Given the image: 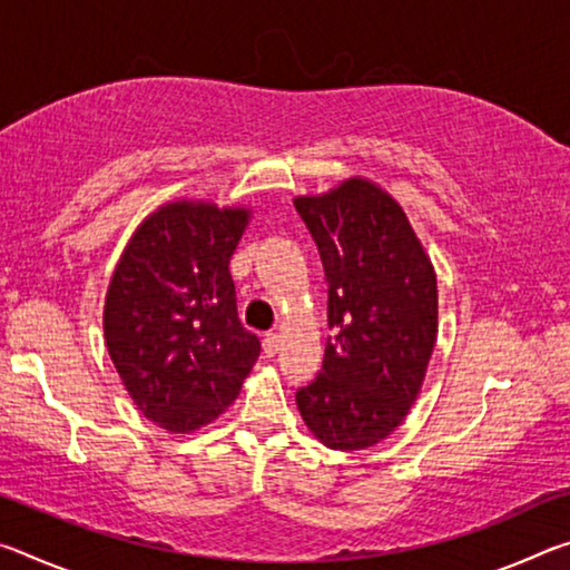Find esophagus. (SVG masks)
Masks as SVG:
<instances>
[{
    "label": "esophagus",
    "mask_w": 570,
    "mask_h": 570,
    "mask_svg": "<svg viewBox=\"0 0 570 570\" xmlns=\"http://www.w3.org/2000/svg\"><path fill=\"white\" fill-rule=\"evenodd\" d=\"M278 346H282V334H276V332L266 334V340H264V352H266L268 356H276V354H278Z\"/></svg>",
    "instance_id": "esophagus-1"
}]
</instances>
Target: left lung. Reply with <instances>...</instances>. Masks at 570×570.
I'll use <instances>...</instances> for the list:
<instances>
[{"label": "left lung", "instance_id": "left-lung-1", "mask_svg": "<svg viewBox=\"0 0 570 570\" xmlns=\"http://www.w3.org/2000/svg\"><path fill=\"white\" fill-rule=\"evenodd\" d=\"M294 206L320 248L330 330L320 377L296 392L308 432L330 450L387 440L422 390L438 342V274L407 214L352 176Z\"/></svg>", "mask_w": 570, "mask_h": 570}]
</instances>
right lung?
<instances>
[{
    "label": "right lung",
    "instance_id": "1",
    "mask_svg": "<svg viewBox=\"0 0 570 570\" xmlns=\"http://www.w3.org/2000/svg\"><path fill=\"white\" fill-rule=\"evenodd\" d=\"M254 210L178 198L135 228L105 294L102 330L122 387L150 422L190 435L238 397L262 354L228 272Z\"/></svg>",
    "mask_w": 570,
    "mask_h": 570
}]
</instances>
